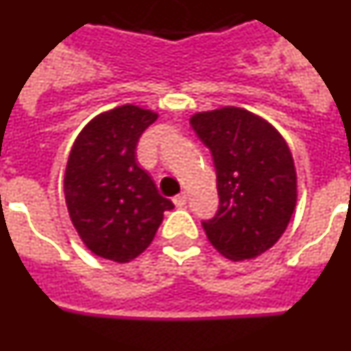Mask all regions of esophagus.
<instances>
[{
    "instance_id": "obj_1",
    "label": "esophagus",
    "mask_w": 351,
    "mask_h": 351,
    "mask_svg": "<svg viewBox=\"0 0 351 351\" xmlns=\"http://www.w3.org/2000/svg\"><path fill=\"white\" fill-rule=\"evenodd\" d=\"M186 202H188V195L186 193H179L173 197V204H176V207H184Z\"/></svg>"
}]
</instances>
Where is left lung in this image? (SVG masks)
Listing matches in <instances>:
<instances>
[{
	"label": "left lung",
	"instance_id": "8db88e82",
	"mask_svg": "<svg viewBox=\"0 0 351 351\" xmlns=\"http://www.w3.org/2000/svg\"><path fill=\"white\" fill-rule=\"evenodd\" d=\"M197 137L213 154L219 206L202 221L209 243L230 260H247L274 246L297 202L290 149L267 121L244 108L195 114Z\"/></svg>",
	"mask_w": 351,
	"mask_h": 351
}]
</instances>
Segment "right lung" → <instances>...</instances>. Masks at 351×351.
Segmentation results:
<instances>
[{"mask_svg":"<svg viewBox=\"0 0 351 351\" xmlns=\"http://www.w3.org/2000/svg\"><path fill=\"white\" fill-rule=\"evenodd\" d=\"M158 114L123 105L100 114L79 133L64 172V198L84 244L125 263L154 239L163 213L173 209L137 163V144Z\"/></svg>","mask_w":351,"mask_h":351,"instance_id":"obj_1","label":"right lung"}]
</instances>
